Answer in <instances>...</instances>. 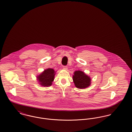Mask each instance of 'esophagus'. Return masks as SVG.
I'll return each instance as SVG.
<instances>
[{
    "label": "esophagus",
    "mask_w": 132,
    "mask_h": 132,
    "mask_svg": "<svg viewBox=\"0 0 132 132\" xmlns=\"http://www.w3.org/2000/svg\"><path fill=\"white\" fill-rule=\"evenodd\" d=\"M63 68L65 70H67V66H63Z\"/></svg>",
    "instance_id": "esophagus-1"
}]
</instances>
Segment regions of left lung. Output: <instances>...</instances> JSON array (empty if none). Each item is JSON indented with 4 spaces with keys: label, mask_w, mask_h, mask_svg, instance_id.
I'll use <instances>...</instances> for the list:
<instances>
[{
    "label": "left lung",
    "mask_w": 132,
    "mask_h": 132,
    "mask_svg": "<svg viewBox=\"0 0 132 132\" xmlns=\"http://www.w3.org/2000/svg\"><path fill=\"white\" fill-rule=\"evenodd\" d=\"M73 80L76 87L79 88H87L90 85V77L81 71H77L74 72Z\"/></svg>",
    "instance_id": "obj_1"
}]
</instances>
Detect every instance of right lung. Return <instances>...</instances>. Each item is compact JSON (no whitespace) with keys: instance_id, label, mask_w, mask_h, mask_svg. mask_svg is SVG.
I'll use <instances>...</instances> for the list:
<instances>
[{"instance_id":"add662e5","label":"right lung","mask_w":132,"mask_h":132,"mask_svg":"<svg viewBox=\"0 0 132 132\" xmlns=\"http://www.w3.org/2000/svg\"><path fill=\"white\" fill-rule=\"evenodd\" d=\"M55 76V71L53 69L48 68L44 70L40 74L38 79L40 84L44 87H49L52 85V82L54 80Z\"/></svg>"}]
</instances>
